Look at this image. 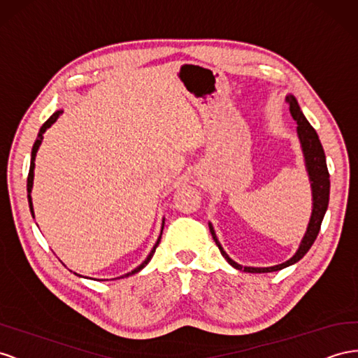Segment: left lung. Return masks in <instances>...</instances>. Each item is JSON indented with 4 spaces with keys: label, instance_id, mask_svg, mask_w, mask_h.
<instances>
[{
    "label": "left lung",
    "instance_id": "left-lung-1",
    "mask_svg": "<svg viewBox=\"0 0 358 358\" xmlns=\"http://www.w3.org/2000/svg\"><path fill=\"white\" fill-rule=\"evenodd\" d=\"M286 102L289 105V110H291L292 117L298 123V127H296L298 137H299V141H301L307 171H308V176H310V182H312V191H313L312 218H310V223H308L306 235L301 241V245H299L295 256L289 259L287 262L271 266V268H250V266H241L236 262H234V260H231L226 255V251L223 250V247L220 245L218 239L215 236V231H214V229H212V226L209 224V230L212 234V238H214L215 244L218 245L221 255L224 256V259L231 266L236 268V269H244L245 273L280 271V269H283L289 265H294V264L298 262L299 259H303L304 255L313 245L317 234H320L322 220H324V215H325L327 208H328V200H330V173H328V169H327L325 153H324V149H322V144L320 141V137H317L315 128L304 117V114H303L301 108H299V105H298V102H296L294 96H287Z\"/></svg>",
    "mask_w": 358,
    "mask_h": 358
}]
</instances>
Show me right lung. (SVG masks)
I'll return each mask as SVG.
<instances>
[{
	"instance_id": "1",
	"label": "right lung",
	"mask_w": 358,
	"mask_h": 358,
	"mask_svg": "<svg viewBox=\"0 0 358 358\" xmlns=\"http://www.w3.org/2000/svg\"><path fill=\"white\" fill-rule=\"evenodd\" d=\"M63 111L60 110V111H55L50 119H48L43 124H42V128H41V131H38V135H37V140L34 141V146H33V150H31V162H30V171H28V178H27V192H28V203H30V210H31V215L34 217V212H33V203H31V188H33V178H34V159H36V152H37V149H38V146H41V143H42V138H43V132L51 127V124L60 117V114H62ZM162 234V231H161ZM159 241H161V236L158 238V241H157V244H155V247H153V250L150 251V255L148 256V259L144 260V262L140 265V266H137L134 269V271H131V273H128L127 274V277L128 275H131V274H135V273H138L140 269H143L144 266H146L148 264H149V260L152 259V256H153V253H155V250H157V247H158V244H159Z\"/></svg>"
}]
</instances>
